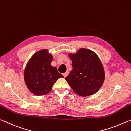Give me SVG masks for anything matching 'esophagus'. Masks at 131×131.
Returning <instances> with one entry per match:
<instances>
[{
    "label": "esophagus",
    "instance_id": "1",
    "mask_svg": "<svg viewBox=\"0 0 131 131\" xmlns=\"http://www.w3.org/2000/svg\"><path fill=\"white\" fill-rule=\"evenodd\" d=\"M68 73H69V72H68V71H66V72H65V73H64V74H63L64 77H67V76L68 75Z\"/></svg>",
    "mask_w": 131,
    "mask_h": 131
}]
</instances>
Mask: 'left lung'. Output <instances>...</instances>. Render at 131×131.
<instances>
[{
  "label": "left lung",
  "mask_w": 131,
  "mask_h": 131,
  "mask_svg": "<svg viewBox=\"0 0 131 131\" xmlns=\"http://www.w3.org/2000/svg\"><path fill=\"white\" fill-rule=\"evenodd\" d=\"M72 70L66 77L75 93L86 97L96 93L104 82L105 72L98 56L89 49L81 48L76 53H69Z\"/></svg>",
  "instance_id": "1"
}]
</instances>
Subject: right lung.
Wrapping results in <instances>:
<instances>
[{
	"label": "right lung",
	"instance_id": "obj_1",
	"mask_svg": "<svg viewBox=\"0 0 131 131\" xmlns=\"http://www.w3.org/2000/svg\"><path fill=\"white\" fill-rule=\"evenodd\" d=\"M53 58L48 49H42L34 53L28 61L24 79L28 89L35 95L48 94L58 79L64 77L51 65Z\"/></svg>",
	"mask_w": 131,
	"mask_h": 131
}]
</instances>
